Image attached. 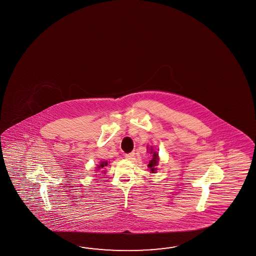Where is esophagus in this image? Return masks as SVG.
<instances>
[{
  "instance_id": "34e87169",
  "label": "esophagus",
  "mask_w": 256,
  "mask_h": 256,
  "mask_svg": "<svg viewBox=\"0 0 256 256\" xmlns=\"http://www.w3.org/2000/svg\"><path fill=\"white\" fill-rule=\"evenodd\" d=\"M134 152H130V154H126V159H128V160H130V159H132V158H134Z\"/></svg>"
}]
</instances>
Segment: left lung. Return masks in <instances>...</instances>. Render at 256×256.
Returning <instances> with one entry per match:
<instances>
[{"label":"left lung","instance_id":"8db88e82","mask_svg":"<svg viewBox=\"0 0 256 256\" xmlns=\"http://www.w3.org/2000/svg\"><path fill=\"white\" fill-rule=\"evenodd\" d=\"M147 152L152 154V159L150 160L147 168L150 169V172L152 174H154V173H156V171L158 170V164H159V160H160L159 159V156H158V150L154 149L152 146H147Z\"/></svg>","mask_w":256,"mask_h":256}]
</instances>
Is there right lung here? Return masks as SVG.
<instances>
[{
    "label": "right lung",
    "instance_id": "obj_1",
    "mask_svg": "<svg viewBox=\"0 0 256 256\" xmlns=\"http://www.w3.org/2000/svg\"><path fill=\"white\" fill-rule=\"evenodd\" d=\"M110 162L108 161H106V160H104V161H100L98 164H97V166L95 168V170L94 171H97L96 173H98V172H104V174H106V166L109 164Z\"/></svg>",
    "mask_w": 256,
    "mask_h": 256
}]
</instances>
